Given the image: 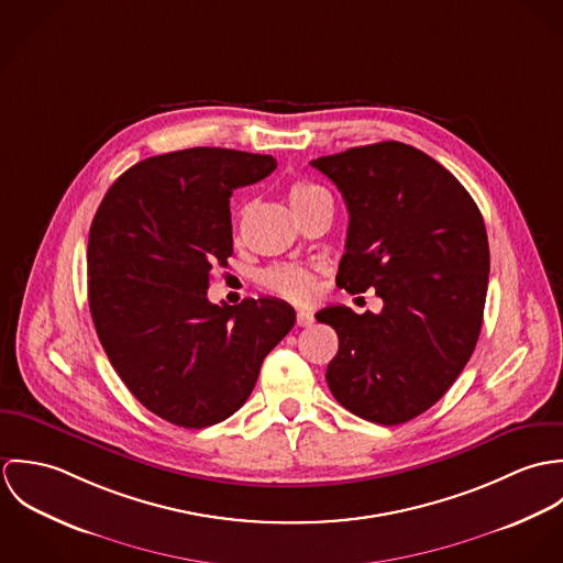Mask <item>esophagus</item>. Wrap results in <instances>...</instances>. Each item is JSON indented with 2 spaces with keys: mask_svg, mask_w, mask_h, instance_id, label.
<instances>
[{
  "mask_svg": "<svg viewBox=\"0 0 563 563\" xmlns=\"http://www.w3.org/2000/svg\"><path fill=\"white\" fill-rule=\"evenodd\" d=\"M312 322H314V314L312 312H306V310L297 312V324L299 327H310Z\"/></svg>",
  "mask_w": 563,
  "mask_h": 563,
  "instance_id": "obj_1",
  "label": "esophagus"
}]
</instances>
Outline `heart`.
<instances>
[{"label": "heart", "mask_w": 563, "mask_h": 563, "mask_svg": "<svg viewBox=\"0 0 563 563\" xmlns=\"http://www.w3.org/2000/svg\"><path fill=\"white\" fill-rule=\"evenodd\" d=\"M321 195H327V190L312 181H295L288 188V201L292 210H301L303 206H308ZM262 284L271 292H277L290 301H308L317 290L314 275L308 268L295 266V264H279L264 271Z\"/></svg>", "instance_id": "heart-1"}]
</instances>
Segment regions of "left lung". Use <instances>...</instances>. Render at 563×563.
Returning a JSON list of instances; mask_svg holds the SVG:
<instances>
[{"mask_svg":"<svg viewBox=\"0 0 563 563\" xmlns=\"http://www.w3.org/2000/svg\"><path fill=\"white\" fill-rule=\"evenodd\" d=\"M310 164L349 210L335 284L384 299L379 314L319 312L338 333L327 386L355 416L401 424L444 397L479 340L489 275L482 212L440 162L397 141Z\"/></svg>","mask_w":563,"mask_h":563,"instance_id":"1","label":"left lung"}]
</instances>
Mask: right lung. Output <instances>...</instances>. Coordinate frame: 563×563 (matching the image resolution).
<instances>
[{
    "label": "right lung",
    "instance_id": "obj_1",
    "mask_svg": "<svg viewBox=\"0 0 563 563\" xmlns=\"http://www.w3.org/2000/svg\"><path fill=\"white\" fill-rule=\"evenodd\" d=\"M273 156L192 147L128 168L88 234V306L128 390L164 420L203 429L249 399L264 357L292 329L279 299L208 301L210 271L234 253L230 197Z\"/></svg>",
    "mask_w": 563,
    "mask_h": 563
}]
</instances>
